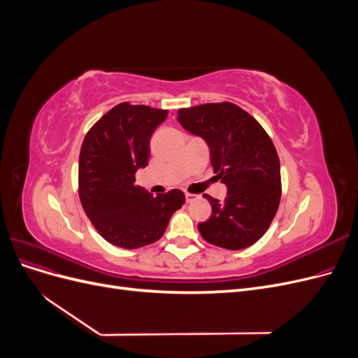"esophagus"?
<instances>
[{
	"label": "esophagus",
	"mask_w": 358,
	"mask_h": 358,
	"mask_svg": "<svg viewBox=\"0 0 358 358\" xmlns=\"http://www.w3.org/2000/svg\"><path fill=\"white\" fill-rule=\"evenodd\" d=\"M196 199H197L196 194H191V192H187V194H185V200H187V203H192V201L196 200Z\"/></svg>",
	"instance_id": "34e87169"
}]
</instances>
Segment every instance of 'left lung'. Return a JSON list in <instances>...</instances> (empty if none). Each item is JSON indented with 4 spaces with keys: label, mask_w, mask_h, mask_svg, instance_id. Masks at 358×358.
I'll return each instance as SVG.
<instances>
[{
    "label": "left lung",
    "mask_w": 358,
    "mask_h": 358,
    "mask_svg": "<svg viewBox=\"0 0 358 358\" xmlns=\"http://www.w3.org/2000/svg\"><path fill=\"white\" fill-rule=\"evenodd\" d=\"M179 124L209 146L224 201L208 194L212 215L199 224L206 242L224 249L254 245L272 224L280 201V166L272 138L233 103H209L178 112Z\"/></svg>",
    "instance_id": "1"
}]
</instances>
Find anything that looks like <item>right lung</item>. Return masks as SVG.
Here are the masks:
<instances>
[{
    "label": "right lung",
    "instance_id": "right-lung-1",
    "mask_svg": "<svg viewBox=\"0 0 358 358\" xmlns=\"http://www.w3.org/2000/svg\"><path fill=\"white\" fill-rule=\"evenodd\" d=\"M167 110L121 103L90 129L80 149L79 197L85 213L104 239L137 249L164 234L185 196L171 189L152 196L134 185L136 171L148 166L150 137Z\"/></svg>",
    "mask_w": 358,
    "mask_h": 358
}]
</instances>
